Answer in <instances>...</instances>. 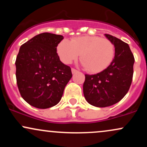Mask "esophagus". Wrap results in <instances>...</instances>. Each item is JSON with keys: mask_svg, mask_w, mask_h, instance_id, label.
Wrapping results in <instances>:
<instances>
[{"mask_svg": "<svg viewBox=\"0 0 147 147\" xmlns=\"http://www.w3.org/2000/svg\"><path fill=\"white\" fill-rule=\"evenodd\" d=\"M71 70H72V74H75V73H77V72H78V71H77V70H76V69H75V68H72Z\"/></svg>", "mask_w": 147, "mask_h": 147, "instance_id": "34e87169", "label": "esophagus"}]
</instances>
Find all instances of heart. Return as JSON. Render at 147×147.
I'll return each mask as SVG.
<instances>
[{
  "label": "heart",
  "instance_id": "heart-1",
  "mask_svg": "<svg viewBox=\"0 0 147 147\" xmlns=\"http://www.w3.org/2000/svg\"><path fill=\"white\" fill-rule=\"evenodd\" d=\"M57 52L61 61L66 64L77 59L80 54L82 65L92 73L106 69L115 56V48L112 42L97 36L74 37L70 41L63 39L57 45Z\"/></svg>",
  "mask_w": 147,
  "mask_h": 147
}]
</instances>
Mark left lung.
Here are the masks:
<instances>
[{"label": "left lung", "mask_w": 147, "mask_h": 147, "mask_svg": "<svg viewBox=\"0 0 147 147\" xmlns=\"http://www.w3.org/2000/svg\"><path fill=\"white\" fill-rule=\"evenodd\" d=\"M115 47V57L109 66L95 75H86L83 86L86 100L96 107H107L119 102L132 82L135 59L129 45L105 34Z\"/></svg>", "instance_id": "left-lung-1"}]
</instances>
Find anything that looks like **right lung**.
<instances>
[{"label": "right lung", "mask_w": 147, "mask_h": 147, "mask_svg": "<svg viewBox=\"0 0 147 147\" xmlns=\"http://www.w3.org/2000/svg\"><path fill=\"white\" fill-rule=\"evenodd\" d=\"M61 35L44 32L23 44L16 60V77L21 97L37 109H48L61 99L72 78L71 69L62 63L57 47Z\"/></svg>", "instance_id": "1"}]
</instances>
